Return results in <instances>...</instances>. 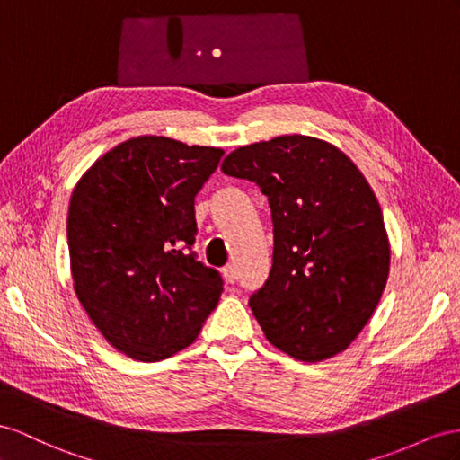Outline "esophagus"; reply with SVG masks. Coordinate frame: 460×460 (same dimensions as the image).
<instances>
[{
    "label": "esophagus",
    "instance_id": "obj_1",
    "mask_svg": "<svg viewBox=\"0 0 460 460\" xmlns=\"http://www.w3.org/2000/svg\"><path fill=\"white\" fill-rule=\"evenodd\" d=\"M221 272H223V278H226L227 284H234V279H237V272H234V268L231 264H227L226 268H223Z\"/></svg>",
    "mask_w": 460,
    "mask_h": 460
}]
</instances>
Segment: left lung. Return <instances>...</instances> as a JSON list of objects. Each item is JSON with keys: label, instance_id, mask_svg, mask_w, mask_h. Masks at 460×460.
<instances>
[{"label": "left lung", "instance_id": "8db88e82", "mask_svg": "<svg viewBox=\"0 0 460 460\" xmlns=\"http://www.w3.org/2000/svg\"><path fill=\"white\" fill-rule=\"evenodd\" d=\"M221 171L268 196L274 256L251 309L270 344L299 361L344 351L386 286L391 246L379 202L346 153L309 136L234 149Z\"/></svg>", "mask_w": 460, "mask_h": 460}]
</instances>
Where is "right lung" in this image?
<instances>
[{
  "label": "right lung",
  "instance_id": "1",
  "mask_svg": "<svg viewBox=\"0 0 460 460\" xmlns=\"http://www.w3.org/2000/svg\"><path fill=\"white\" fill-rule=\"evenodd\" d=\"M223 149L139 136L81 176L67 211L74 289L109 344L137 361L190 346L223 279L192 251L194 198Z\"/></svg>",
  "mask_w": 460,
  "mask_h": 460
}]
</instances>
